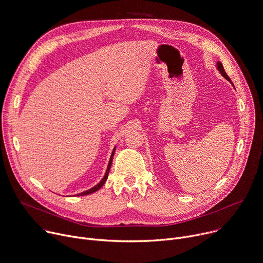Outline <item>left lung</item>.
Wrapping results in <instances>:
<instances>
[{
  "instance_id": "1",
  "label": "left lung",
  "mask_w": 263,
  "mask_h": 263,
  "mask_svg": "<svg viewBox=\"0 0 263 263\" xmlns=\"http://www.w3.org/2000/svg\"><path fill=\"white\" fill-rule=\"evenodd\" d=\"M217 69H218V71H219V72H220V74L224 78V79H227L232 85H233V83L231 82V80H230V78L228 77V74L226 73V71H224V69H223V66H222V64L220 63V62H217ZM234 86V85H233ZM235 88V87H234Z\"/></svg>"
}]
</instances>
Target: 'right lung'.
Wrapping results in <instances>:
<instances>
[{"label": "right lung", "instance_id": "right-lung-1", "mask_svg": "<svg viewBox=\"0 0 263 263\" xmlns=\"http://www.w3.org/2000/svg\"><path fill=\"white\" fill-rule=\"evenodd\" d=\"M115 149H116V147H114V149H113V151H112V154H111V157H110V160H109L108 166H107V170H106V173H105V175H104L103 179H102V180H101V181H100V182H99L97 185H94L93 187H91V189H89V190L85 191V192H82V193L78 194V196H84V195H88V194H91V193L97 192L98 190H100V189H101V187L104 185V183L106 182V180H107V178H108V175H109V171H110L111 164H112V159H113V155H114Z\"/></svg>", "mask_w": 263, "mask_h": 263}]
</instances>
